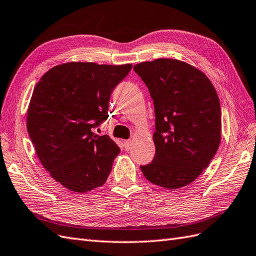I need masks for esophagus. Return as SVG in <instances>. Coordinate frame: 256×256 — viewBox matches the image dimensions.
Instances as JSON below:
<instances>
[{
  "label": "esophagus",
  "mask_w": 256,
  "mask_h": 256,
  "mask_svg": "<svg viewBox=\"0 0 256 256\" xmlns=\"http://www.w3.org/2000/svg\"><path fill=\"white\" fill-rule=\"evenodd\" d=\"M131 143H132V140H125V141H124V145H125V148H126L127 150H130Z\"/></svg>",
  "instance_id": "34e87169"
}]
</instances>
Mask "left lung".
I'll list each match as a JSON object with an SVG mask.
<instances>
[{
	"label": "left lung",
	"instance_id": "8db88e82",
	"mask_svg": "<svg viewBox=\"0 0 256 256\" xmlns=\"http://www.w3.org/2000/svg\"><path fill=\"white\" fill-rule=\"evenodd\" d=\"M134 70L148 86L155 108V156L141 171L160 188H184L202 174L220 146L216 88L204 73L176 59L141 62Z\"/></svg>",
	"mask_w": 256,
	"mask_h": 256
}]
</instances>
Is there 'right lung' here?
<instances>
[{"label": "right lung", "instance_id": "1", "mask_svg": "<svg viewBox=\"0 0 256 256\" xmlns=\"http://www.w3.org/2000/svg\"><path fill=\"white\" fill-rule=\"evenodd\" d=\"M131 66L66 62L34 88L28 132L43 167L66 188L86 192L106 183L120 150L92 129L108 120L110 96Z\"/></svg>", "mask_w": 256, "mask_h": 256}]
</instances>
